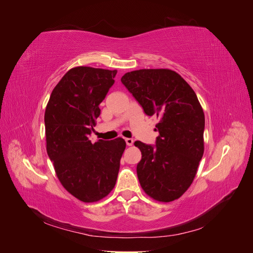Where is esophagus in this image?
<instances>
[{
    "instance_id": "obj_1",
    "label": "esophagus",
    "mask_w": 253,
    "mask_h": 253,
    "mask_svg": "<svg viewBox=\"0 0 253 253\" xmlns=\"http://www.w3.org/2000/svg\"><path fill=\"white\" fill-rule=\"evenodd\" d=\"M126 144L128 145H133V143H134V140L132 139V138H126Z\"/></svg>"
}]
</instances>
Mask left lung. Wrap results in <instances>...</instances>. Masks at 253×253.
<instances>
[{"label":"left lung","mask_w":253,"mask_h":253,"mask_svg":"<svg viewBox=\"0 0 253 253\" xmlns=\"http://www.w3.org/2000/svg\"><path fill=\"white\" fill-rule=\"evenodd\" d=\"M121 82L148 116H156L155 144L135 141L141 151L137 176L159 202L177 200L192 183L204 154L205 115L195 91L171 70H139Z\"/></svg>","instance_id":"left-lung-1"}]
</instances>
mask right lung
<instances>
[{
  "instance_id": "right-lung-1",
  "label": "right lung",
  "mask_w": 253,
  "mask_h": 253,
  "mask_svg": "<svg viewBox=\"0 0 253 253\" xmlns=\"http://www.w3.org/2000/svg\"><path fill=\"white\" fill-rule=\"evenodd\" d=\"M117 71L78 66L68 71L51 91L45 110L46 150L62 186L81 202L108 195L117 180L126 149L122 138L88 139L100 104Z\"/></svg>"
}]
</instances>
